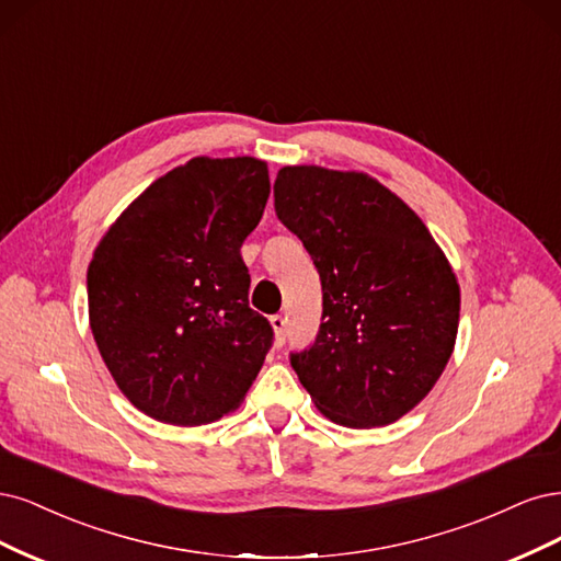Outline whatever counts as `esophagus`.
Listing matches in <instances>:
<instances>
[{
  "mask_svg": "<svg viewBox=\"0 0 561 561\" xmlns=\"http://www.w3.org/2000/svg\"><path fill=\"white\" fill-rule=\"evenodd\" d=\"M270 323H273V331H275V340L282 342L286 340V317H282V314H275L273 319H270Z\"/></svg>",
  "mask_w": 561,
  "mask_h": 561,
  "instance_id": "obj_1",
  "label": "esophagus"
}]
</instances>
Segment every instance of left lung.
Here are the masks:
<instances>
[{
  "mask_svg": "<svg viewBox=\"0 0 561 561\" xmlns=\"http://www.w3.org/2000/svg\"><path fill=\"white\" fill-rule=\"evenodd\" d=\"M275 211L321 277L314 345L291 356L323 417L387 426L417 408L455 352L461 291L424 221L375 176L321 165L277 172Z\"/></svg>",
  "mask_w": 561,
  "mask_h": 561,
  "instance_id": "obj_1",
  "label": "left lung"
}]
</instances>
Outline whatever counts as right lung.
<instances>
[{
  "instance_id": "right-lung-1",
  "label": "right lung",
  "mask_w": 561,
  "mask_h": 561,
  "mask_svg": "<svg viewBox=\"0 0 561 561\" xmlns=\"http://www.w3.org/2000/svg\"><path fill=\"white\" fill-rule=\"evenodd\" d=\"M270 195L267 162L197 156L144 188L88 265L104 366L139 412L201 426L240 408L273 340L240 256Z\"/></svg>"
}]
</instances>
